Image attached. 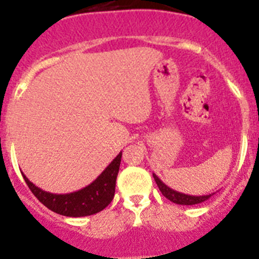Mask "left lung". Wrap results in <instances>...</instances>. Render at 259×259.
Wrapping results in <instances>:
<instances>
[{
    "mask_svg": "<svg viewBox=\"0 0 259 259\" xmlns=\"http://www.w3.org/2000/svg\"><path fill=\"white\" fill-rule=\"evenodd\" d=\"M153 178H154L155 183H157L158 188L162 192V194L174 203H179V205H196V203H201L203 201L209 200L212 194H209V196H189V194L180 193V192H176L174 189L168 188L164 183H162V180H159V178L155 174H153Z\"/></svg>",
    "mask_w": 259,
    "mask_h": 259,
    "instance_id": "8db88e82",
    "label": "left lung"
}]
</instances>
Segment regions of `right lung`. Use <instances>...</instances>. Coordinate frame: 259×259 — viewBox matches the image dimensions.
Listing matches in <instances>:
<instances>
[{
  "instance_id": "1",
  "label": "right lung",
  "mask_w": 259,
  "mask_h": 259,
  "mask_svg": "<svg viewBox=\"0 0 259 259\" xmlns=\"http://www.w3.org/2000/svg\"><path fill=\"white\" fill-rule=\"evenodd\" d=\"M120 158L122 153L116 155L115 159L105 168L104 172L92 184L74 193H49L29 182L24 174L22 175L28 188L35 194V197L49 210L65 217H87V215L97 214L113 201Z\"/></svg>"
}]
</instances>
